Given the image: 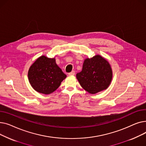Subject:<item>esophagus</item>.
I'll return each mask as SVG.
<instances>
[{
	"label": "esophagus",
	"instance_id": "obj_1",
	"mask_svg": "<svg viewBox=\"0 0 146 146\" xmlns=\"http://www.w3.org/2000/svg\"><path fill=\"white\" fill-rule=\"evenodd\" d=\"M74 74H75V72H74V71H72V72H71L70 73H68V75H69V76H74Z\"/></svg>",
	"mask_w": 146,
	"mask_h": 146
}]
</instances>
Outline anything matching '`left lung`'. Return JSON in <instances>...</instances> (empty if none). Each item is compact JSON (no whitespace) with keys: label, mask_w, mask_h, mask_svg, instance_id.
I'll return each instance as SVG.
<instances>
[{"label":"left lung","mask_w":146,"mask_h":146,"mask_svg":"<svg viewBox=\"0 0 146 146\" xmlns=\"http://www.w3.org/2000/svg\"><path fill=\"white\" fill-rule=\"evenodd\" d=\"M83 89L95 94L109 87L112 79V70L108 60L100 55L84 60L82 70L76 74Z\"/></svg>","instance_id":"1"}]
</instances>
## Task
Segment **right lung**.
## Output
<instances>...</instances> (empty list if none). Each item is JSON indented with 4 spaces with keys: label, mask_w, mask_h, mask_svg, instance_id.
Instances as JSON below:
<instances>
[{
    "label": "right lung",
    "mask_w": 146,
    "mask_h": 146,
    "mask_svg": "<svg viewBox=\"0 0 146 146\" xmlns=\"http://www.w3.org/2000/svg\"><path fill=\"white\" fill-rule=\"evenodd\" d=\"M28 80L37 92L48 95L54 92L67 76L56 63L55 58L38 57L30 66Z\"/></svg>",
    "instance_id": "right-lung-1"
}]
</instances>
